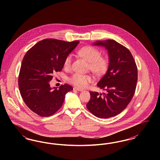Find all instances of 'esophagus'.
<instances>
[{"mask_svg":"<svg viewBox=\"0 0 160 160\" xmlns=\"http://www.w3.org/2000/svg\"><path fill=\"white\" fill-rule=\"evenodd\" d=\"M74 89L76 90L77 91H83V89H80V88H77V87H74Z\"/></svg>","mask_w":160,"mask_h":160,"instance_id":"obj_1","label":"esophagus"}]
</instances>
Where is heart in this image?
Listing matches in <instances>:
<instances>
[{"label":"heart","mask_w":160,"mask_h":160,"mask_svg":"<svg viewBox=\"0 0 160 160\" xmlns=\"http://www.w3.org/2000/svg\"><path fill=\"white\" fill-rule=\"evenodd\" d=\"M78 54L89 63V68L94 74L98 76L103 75L106 72L108 67V59L101 57V53L98 49L92 46H86L78 51ZM72 56L68 55L64 61L63 65L65 68H69L71 66ZM71 83L78 88H85L93 80V77L89 74L74 73L68 78Z\"/></svg>","instance_id":"1"}]
</instances>
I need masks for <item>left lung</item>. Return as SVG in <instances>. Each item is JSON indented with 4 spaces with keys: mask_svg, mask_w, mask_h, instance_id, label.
<instances>
[{
    "mask_svg": "<svg viewBox=\"0 0 160 160\" xmlns=\"http://www.w3.org/2000/svg\"><path fill=\"white\" fill-rule=\"evenodd\" d=\"M93 45L108 51V67L97 83L106 92H90L86 107L95 116L106 119L122 112L132 98L137 82V66L129 50L114 40L97 41Z\"/></svg>",
    "mask_w": 160,
    "mask_h": 160,
    "instance_id": "left-lung-1",
    "label": "left lung"
}]
</instances>
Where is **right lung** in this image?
Returning a JSON list of instances; mask_svg holds the SVG:
<instances>
[{"mask_svg": "<svg viewBox=\"0 0 160 160\" xmlns=\"http://www.w3.org/2000/svg\"><path fill=\"white\" fill-rule=\"evenodd\" d=\"M79 42L45 39L33 46L24 56L18 86L24 102L34 113L42 117L53 115L62 106L66 93L73 90L67 84L59 89L52 88L49 82L53 72L63 69L65 58Z\"/></svg>", "mask_w": 160, "mask_h": 160, "instance_id": "1", "label": "right lung"}]
</instances>
